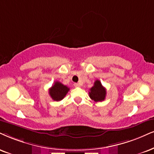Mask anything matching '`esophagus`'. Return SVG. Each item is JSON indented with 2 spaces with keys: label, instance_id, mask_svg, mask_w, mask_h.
Segmentation results:
<instances>
[{
  "label": "esophagus",
  "instance_id": "34e87169",
  "mask_svg": "<svg viewBox=\"0 0 154 154\" xmlns=\"http://www.w3.org/2000/svg\"><path fill=\"white\" fill-rule=\"evenodd\" d=\"M74 86L75 87H81V85L79 83H74Z\"/></svg>",
  "mask_w": 154,
  "mask_h": 154
}]
</instances>
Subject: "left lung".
<instances>
[{
	"mask_svg": "<svg viewBox=\"0 0 154 154\" xmlns=\"http://www.w3.org/2000/svg\"><path fill=\"white\" fill-rule=\"evenodd\" d=\"M106 95V90L102 86L101 83L99 80H96L94 82V86L90 88L89 96L94 101H103L105 99Z\"/></svg>",
	"mask_w": 154,
	"mask_h": 154,
	"instance_id": "left-lung-1",
	"label": "left lung"
}]
</instances>
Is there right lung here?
Masks as SVG:
<instances>
[{
	"label": "right lung",
	"mask_w": 154,
	"mask_h": 154,
	"mask_svg": "<svg viewBox=\"0 0 154 154\" xmlns=\"http://www.w3.org/2000/svg\"><path fill=\"white\" fill-rule=\"evenodd\" d=\"M70 88L60 82L56 81L52 87L49 89V95L53 100L56 101H60L65 97Z\"/></svg>",
	"instance_id": "obj_1"
}]
</instances>
